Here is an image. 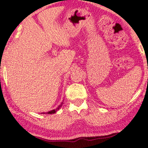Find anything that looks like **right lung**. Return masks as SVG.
Returning <instances> with one entry per match:
<instances>
[{
    "mask_svg": "<svg viewBox=\"0 0 148 148\" xmlns=\"http://www.w3.org/2000/svg\"><path fill=\"white\" fill-rule=\"evenodd\" d=\"M62 103H63V102H62L61 103V104L60 105V106H59L57 108H56V109H53V110H52V111H49V112H47V114H53V113H55L58 110H59L60 109V108L61 106H62Z\"/></svg>",
    "mask_w": 148,
    "mask_h": 148,
    "instance_id": "right-lung-1",
    "label": "right lung"
}]
</instances>
